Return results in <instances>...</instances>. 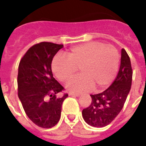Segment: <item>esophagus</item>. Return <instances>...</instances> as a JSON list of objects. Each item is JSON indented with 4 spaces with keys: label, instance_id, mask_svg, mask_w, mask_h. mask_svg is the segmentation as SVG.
<instances>
[{
    "label": "esophagus",
    "instance_id": "1",
    "mask_svg": "<svg viewBox=\"0 0 146 146\" xmlns=\"http://www.w3.org/2000/svg\"><path fill=\"white\" fill-rule=\"evenodd\" d=\"M68 95L70 96H75V97H79L81 96L80 93H74V92H69Z\"/></svg>",
    "mask_w": 146,
    "mask_h": 146
}]
</instances>
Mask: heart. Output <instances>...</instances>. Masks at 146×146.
I'll return each mask as SVG.
<instances>
[{
    "mask_svg": "<svg viewBox=\"0 0 146 146\" xmlns=\"http://www.w3.org/2000/svg\"><path fill=\"white\" fill-rule=\"evenodd\" d=\"M65 56L56 55L51 63L54 74L64 82L79 68L80 74L66 82V89L74 92L87 91L95 86L97 90L111 84L117 72L120 55L112 45L91 42L69 49Z\"/></svg>",
    "mask_w": 146,
    "mask_h": 146,
    "instance_id": "heart-1",
    "label": "heart"
}]
</instances>
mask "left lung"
Returning a JSON list of instances; mask_svg holds the SVG:
<instances>
[{"instance_id": "obj_1", "label": "left lung", "mask_w": 146, "mask_h": 146, "mask_svg": "<svg viewBox=\"0 0 146 146\" xmlns=\"http://www.w3.org/2000/svg\"><path fill=\"white\" fill-rule=\"evenodd\" d=\"M133 70L127 51L121 49L120 66L117 77L103 92L91 95L90 106L82 110L84 120L94 127H104L112 122L124 105L132 84Z\"/></svg>"}]
</instances>
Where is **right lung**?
<instances>
[{
  "label": "right lung",
  "instance_id": "add662e5",
  "mask_svg": "<svg viewBox=\"0 0 146 146\" xmlns=\"http://www.w3.org/2000/svg\"><path fill=\"white\" fill-rule=\"evenodd\" d=\"M64 47L41 42L27 50L18 68V96L28 117L42 128H51L59 121L63 102L68 95L57 98L64 87L53 77L51 62Z\"/></svg>",
  "mask_w": 146,
  "mask_h": 146
}]
</instances>
